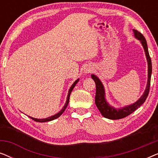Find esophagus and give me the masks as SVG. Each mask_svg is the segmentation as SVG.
Instances as JSON below:
<instances>
[{
    "label": "esophagus",
    "instance_id": "obj_1",
    "mask_svg": "<svg viewBox=\"0 0 158 158\" xmlns=\"http://www.w3.org/2000/svg\"><path fill=\"white\" fill-rule=\"evenodd\" d=\"M93 71V68H89V67H88V68H85V73H91Z\"/></svg>",
    "mask_w": 158,
    "mask_h": 158
}]
</instances>
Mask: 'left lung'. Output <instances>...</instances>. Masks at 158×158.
<instances>
[{
    "mask_svg": "<svg viewBox=\"0 0 158 158\" xmlns=\"http://www.w3.org/2000/svg\"><path fill=\"white\" fill-rule=\"evenodd\" d=\"M133 31L135 38L139 40L140 42H141L142 45L143 46L148 64V84H147L146 89L144 90L143 95L140 97L139 100L136 101V102L135 103H133V104L127 106L123 107L122 109H115V108L110 106L109 103H108L106 100L104 87H103L101 81L98 79V77L96 76L95 75H91V77L95 81V83H96V87L95 103H96V106L98 109L99 111H100L101 114H102V116H104L105 118H109V119H120V118L126 117V116H129V114L133 113L134 111H136L138 108L141 106L144 103V101H145L147 98H148L149 91H150L151 75H152V62H151V58L150 57V55H149L148 44H147V42L144 36L142 35L139 31H138L135 29H133Z\"/></svg>",
    "mask_w": 158,
    "mask_h": 158,
    "instance_id": "1",
    "label": "left lung"
}]
</instances>
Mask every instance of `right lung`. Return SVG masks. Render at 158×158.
<instances>
[{
  "label": "right lung",
  "mask_w": 158,
  "mask_h": 158,
  "mask_svg": "<svg viewBox=\"0 0 158 158\" xmlns=\"http://www.w3.org/2000/svg\"><path fill=\"white\" fill-rule=\"evenodd\" d=\"M78 81H79V79L76 80V81L74 82V83L73 84L72 86H71V87H70V90H69V91H68V97H67V101H66V102H65V104H64V107L62 108V110L60 112H58V113L56 114L55 115L49 116V117L46 118H35L31 117V116H29V117H30V118H31V119H33L34 121H35V122H49V121H52L54 119H56V118H57L60 117V116L62 115V114L64 111V110H65L67 106H68V103H69V101H70V96L71 92H72L73 89V88H74L75 85H76Z\"/></svg>",
  "instance_id": "add662e5"
}]
</instances>
